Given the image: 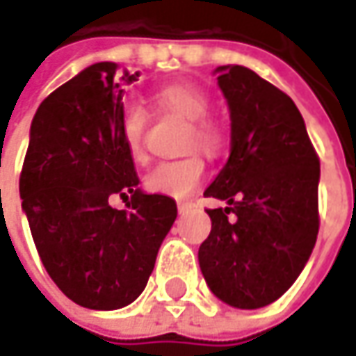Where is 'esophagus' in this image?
I'll return each instance as SVG.
<instances>
[{
	"label": "esophagus",
	"instance_id": "esophagus-1",
	"mask_svg": "<svg viewBox=\"0 0 356 356\" xmlns=\"http://www.w3.org/2000/svg\"><path fill=\"white\" fill-rule=\"evenodd\" d=\"M190 208H192V202H178V212L180 213H184Z\"/></svg>",
	"mask_w": 356,
	"mask_h": 356
}]
</instances>
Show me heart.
I'll list each match as a JSON object with an SVG mask.
<instances>
[{"mask_svg": "<svg viewBox=\"0 0 356 356\" xmlns=\"http://www.w3.org/2000/svg\"><path fill=\"white\" fill-rule=\"evenodd\" d=\"M160 108L174 113L188 120L186 130V148H200L206 154H218L226 143V130L222 122L208 115L210 97L208 92L190 83L176 81L160 87L154 95ZM148 127V113L144 106L130 103L124 106L120 117V132L124 144L134 160L144 158V134ZM206 176V162L200 152H190L184 158L162 160L144 176V186L152 194H162L170 198L190 196Z\"/></svg>", "mask_w": 356, "mask_h": 356, "instance_id": "b5f03b06", "label": "heart"}]
</instances>
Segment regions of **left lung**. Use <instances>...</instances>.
I'll use <instances>...</instances> for the list:
<instances>
[{"label": "left lung", "instance_id": "1", "mask_svg": "<svg viewBox=\"0 0 356 356\" xmlns=\"http://www.w3.org/2000/svg\"><path fill=\"white\" fill-rule=\"evenodd\" d=\"M232 120L226 166L206 198L212 232L200 245L212 293L238 309L273 303L299 277L319 234V156L303 117L277 87L241 65L218 67Z\"/></svg>", "mask_w": 356, "mask_h": 356}]
</instances>
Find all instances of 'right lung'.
<instances>
[{
	"label": "right lung",
	"instance_id": "1",
	"mask_svg": "<svg viewBox=\"0 0 356 356\" xmlns=\"http://www.w3.org/2000/svg\"><path fill=\"white\" fill-rule=\"evenodd\" d=\"M138 73L95 63L39 104L19 176L21 208L57 287L76 305L113 311L146 287L176 202L138 188L120 132L124 85ZM130 199L117 211L110 198Z\"/></svg>",
	"mask_w": 356,
	"mask_h": 356
}]
</instances>
